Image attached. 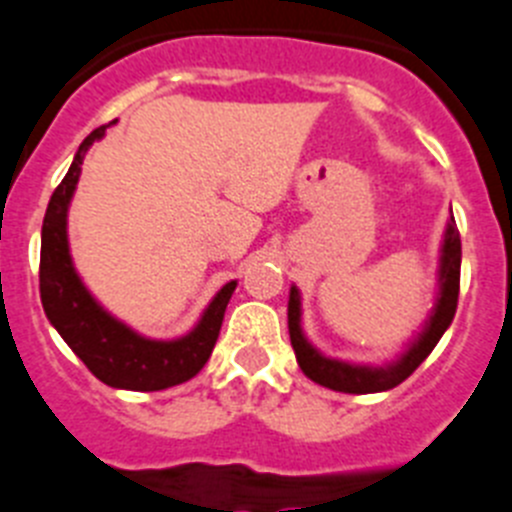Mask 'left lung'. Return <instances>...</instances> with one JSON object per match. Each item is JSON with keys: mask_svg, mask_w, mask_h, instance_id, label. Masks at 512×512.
I'll list each match as a JSON object with an SVG mask.
<instances>
[{"mask_svg": "<svg viewBox=\"0 0 512 512\" xmlns=\"http://www.w3.org/2000/svg\"><path fill=\"white\" fill-rule=\"evenodd\" d=\"M459 281H461V237L456 229V221H448L446 237H443L441 247V268H438V299H435L433 311H430L428 322L422 327L420 335L415 337L410 348L399 355L397 361L389 366H355V363L337 361V358H327L319 353L314 345L301 332V296L299 288H291L288 296V332H291V345L296 350V361H299L301 371L309 376L314 384L327 386L332 391H345V394H373V391H386L402 384L407 376L415 373L443 332L448 330V324L453 322L456 314V304H459Z\"/></svg>", "mask_w": 512, "mask_h": 512, "instance_id": "1", "label": "left lung"}]
</instances>
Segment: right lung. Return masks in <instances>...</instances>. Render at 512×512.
I'll return each instance as SVG.
<instances>
[{
	"label": "right lung",
	"mask_w": 512,
	"mask_h": 512,
	"mask_svg": "<svg viewBox=\"0 0 512 512\" xmlns=\"http://www.w3.org/2000/svg\"><path fill=\"white\" fill-rule=\"evenodd\" d=\"M113 123L95 128L79 144L69 172L48 201L41 231L43 311L66 345L102 384L131 391L170 389L193 379L211 358L213 345L219 340L226 304L237 288V281L226 283L203 311L201 322L177 340H149L133 332L128 324L110 317L84 288L69 255L66 213H69L71 195L77 190L84 154L97 139L105 136Z\"/></svg>",
	"instance_id": "right-lung-1"
}]
</instances>
